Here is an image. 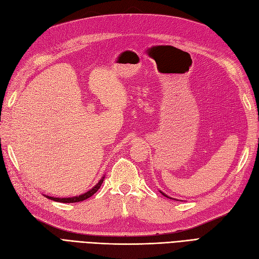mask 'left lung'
Segmentation results:
<instances>
[{
	"label": "left lung",
	"mask_w": 259,
	"mask_h": 259,
	"mask_svg": "<svg viewBox=\"0 0 259 259\" xmlns=\"http://www.w3.org/2000/svg\"><path fill=\"white\" fill-rule=\"evenodd\" d=\"M161 193H162V192H161ZM162 195H163V196H165V197H167V196H166V195H165V194H163V193H162ZM169 198H171V197H169Z\"/></svg>",
	"instance_id": "obj_1"
}]
</instances>
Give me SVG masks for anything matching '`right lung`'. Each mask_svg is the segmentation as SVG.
<instances>
[{
    "mask_svg": "<svg viewBox=\"0 0 259 259\" xmlns=\"http://www.w3.org/2000/svg\"><path fill=\"white\" fill-rule=\"evenodd\" d=\"M103 179H104V178H103ZM103 179H101L99 183H98L94 188H92V190L88 191L87 193L80 195V196L69 197V198H57V197H49V196H48V198H50L51 200H54V201H60V202H78V201H82V200H85V199H87V198H89V197H92L93 195H94L98 190H99L101 184H102V182H103Z\"/></svg>",
    "mask_w": 259,
    "mask_h": 259,
    "instance_id": "add662e5",
    "label": "right lung"
}]
</instances>
